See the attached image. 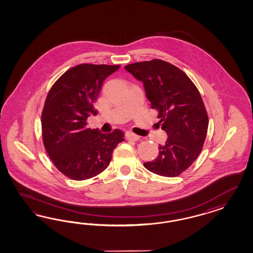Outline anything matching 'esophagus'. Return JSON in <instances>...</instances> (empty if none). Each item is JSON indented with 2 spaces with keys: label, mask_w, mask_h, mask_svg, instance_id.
I'll return each mask as SVG.
<instances>
[{
  "label": "esophagus",
  "mask_w": 253,
  "mask_h": 253,
  "mask_svg": "<svg viewBox=\"0 0 253 253\" xmlns=\"http://www.w3.org/2000/svg\"><path fill=\"white\" fill-rule=\"evenodd\" d=\"M139 138H140V136H138L137 134H135V133H133V132H130V131L126 132V139H127V140H130V141H138Z\"/></svg>",
  "instance_id": "esophagus-1"
}]
</instances>
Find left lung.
<instances>
[{"mask_svg": "<svg viewBox=\"0 0 253 253\" xmlns=\"http://www.w3.org/2000/svg\"><path fill=\"white\" fill-rule=\"evenodd\" d=\"M144 84L151 107L158 110L159 124L168 138L159 146L156 160L144 163L158 175L175 177L189 168L202 150L209 119L196 85L175 66L161 59L124 67Z\"/></svg>", "mask_w": 253, "mask_h": 253, "instance_id": "8db88e82", "label": "left lung"}]
</instances>
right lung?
Here are the masks:
<instances>
[{"mask_svg":"<svg viewBox=\"0 0 253 253\" xmlns=\"http://www.w3.org/2000/svg\"><path fill=\"white\" fill-rule=\"evenodd\" d=\"M119 65L81 64L67 70L47 94L42 113V141L54 166L72 180L90 179L107 168L123 130L102 133L87 128L86 120L96 115L93 104L106 78Z\"/></svg>","mask_w":253,"mask_h":253,"instance_id":"obj_1","label":"right lung"}]
</instances>
